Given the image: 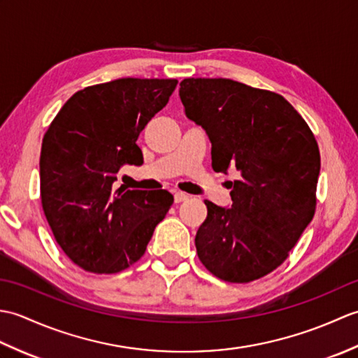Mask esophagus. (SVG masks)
<instances>
[{"instance_id": "34e87169", "label": "esophagus", "mask_w": 358, "mask_h": 358, "mask_svg": "<svg viewBox=\"0 0 358 358\" xmlns=\"http://www.w3.org/2000/svg\"><path fill=\"white\" fill-rule=\"evenodd\" d=\"M173 200H175V203H183V201L189 200V195L185 192H175Z\"/></svg>"}]
</instances>
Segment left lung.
<instances>
[{
  "label": "left lung",
  "instance_id": "left-lung-1",
  "mask_svg": "<svg viewBox=\"0 0 358 358\" xmlns=\"http://www.w3.org/2000/svg\"><path fill=\"white\" fill-rule=\"evenodd\" d=\"M186 117L212 144L215 172L237 169L231 208L210 201L195 237L215 277L248 283L283 263L310 223L320 150L306 121L283 96L229 78L180 83Z\"/></svg>",
  "mask_w": 358,
  "mask_h": 358
}]
</instances>
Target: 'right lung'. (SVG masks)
<instances>
[{"mask_svg":"<svg viewBox=\"0 0 358 358\" xmlns=\"http://www.w3.org/2000/svg\"><path fill=\"white\" fill-rule=\"evenodd\" d=\"M177 80L120 78L89 86L64 103L45 132L41 203L57 243L80 268L115 273L143 257L173 196L115 189L126 164L143 163L140 132L162 110Z\"/></svg>","mask_w":358,"mask_h":358,"instance_id":"right-lung-1","label":"right lung"}]
</instances>
